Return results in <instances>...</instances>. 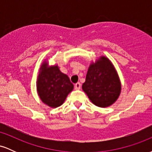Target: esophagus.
<instances>
[{"mask_svg": "<svg viewBox=\"0 0 152 152\" xmlns=\"http://www.w3.org/2000/svg\"><path fill=\"white\" fill-rule=\"evenodd\" d=\"M75 89L76 90H79L80 88H81V83H79V82H78V83H76V84H75Z\"/></svg>", "mask_w": 152, "mask_h": 152, "instance_id": "obj_1", "label": "esophagus"}]
</instances>
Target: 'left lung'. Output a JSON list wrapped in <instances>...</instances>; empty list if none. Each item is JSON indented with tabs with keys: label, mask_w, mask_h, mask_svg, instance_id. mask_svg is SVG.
I'll return each mask as SVG.
<instances>
[{
	"label": "left lung",
	"mask_w": 152,
	"mask_h": 152,
	"mask_svg": "<svg viewBox=\"0 0 152 152\" xmlns=\"http://www.w3.org/2000/svg\"><path fill=\"white\" fill-rule=\"evenodd\" d=\"M82 89L99 107H108L117 100L121 93V82L109 58L101 56L91 64Z\"/></svg>",
	"instance_id": "1"
}]
</instances>
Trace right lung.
Here are the masks:
<instances>
[{
    "instance_id": "obj_1",
    "label": "right lung",
    "mask_w": 152,
    "mask_h": 152,
    "mask_svg": "<svg viewBox=\"0 0 152 152\" xmlns=\"http://www.w3.org/2000/svg\"><path fill=\"white\" fill-rule=\"evenodd\" d=\"M36 86L41 100L51 108L62 105L68 94L74 89L69 76L61 72L58 66H48L46 61L40 68Z\"/></svg>"
}]
</instances>
